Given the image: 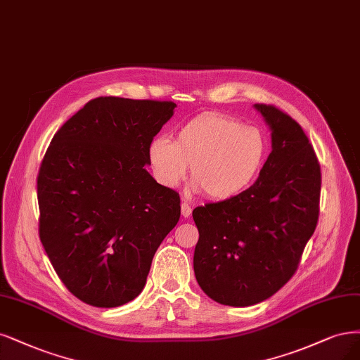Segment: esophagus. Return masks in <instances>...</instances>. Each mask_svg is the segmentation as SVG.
I'll return each instance as SVG.
<instances>
[{"instance_id": "esophagus-1", "label": "esophagus", "mask_w": 360, "mask_h": 360, "mask_svg": "<svg viewBox=\"0 0 360 360\" xmlns=\"http://www.w3.org/2000/svg\"><path fill=\"white\" fill-rule=\"evenodd\" d=\"M191 214H192L191 205H189L188 202H186V201H183V202H181V216H183L184 219H188Z\"/></svg>"}]
</instances>
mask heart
Masks as SVG:
<instances>
[{"label": "heart", "mask_w": 360, "mask_h": 360, "mask_svg": "<svg viewBox=\"0 0 360 360\" xmlns=\"http://www.w3.org/2000/svg\"><path fill=\"white\" fill-rule=\"evenodd\" d=\"M268 140L256 127L221 115H201L186 123L172 143L156 137L148 144L155 179L174 189L191 176L196 191L225 201L245 191L262 169Z\"/></svg>", "instance_id": "obj_1"}]
</instances>
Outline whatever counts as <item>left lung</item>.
Listing matches in <instances>:
<instances>
[{
  "instance_id": "1",
  "label": "left lung",
  "mask_w": 360,
  "mask_h": 360,
  "mask_svg": "<svg viewBox=\"0 0 360 360\" xmlns=\"http://www.w3.org/2000/svg\"><path fill=\"white\" fill-rule=\"evenodd\" d=\"M271 129L272 150L257 180L240 195L193 210L200 232L193 271L213 301L249 307L278 292L300 265L317 226L321 174L296 120L255 104Z\"/></svg>"
}]
</instances>
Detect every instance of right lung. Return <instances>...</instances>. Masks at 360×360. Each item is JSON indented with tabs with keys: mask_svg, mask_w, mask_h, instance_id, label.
<instances>
[{
	"mask_svg": "<svg viewBox=\"0 0 360 360\" xmlns=\"http://www.w3.org/2000/svg\"><path fill=\"white\" fill-rule=\"evenodd\" d=\"M171 101L100 96L55 134L37 179L40 240L65 288L113 308L141 293L180 219V196L146 169Z\"/></svg>",
	"mask_w": 360,
	"mask_h": 360,
	"instance_id": "add662e5",
	"label": "right lung"
}]
</instances>
